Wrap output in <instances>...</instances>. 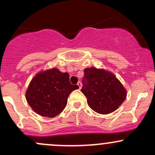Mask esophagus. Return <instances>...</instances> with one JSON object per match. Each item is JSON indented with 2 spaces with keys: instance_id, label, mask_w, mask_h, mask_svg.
Instances as JSON below:
<instances>
[{
  "instance_id": "esophagus-1",
  "label": "esophagus",
  "mask_w": 155,
  "mask_h": 155,
  "mask_svg": "<svg viewBox=\"0 0 155 155\" xmlns=\"http://www.w3.org/2000/svg\"><path fill=\"white\" fill-rule=\"evenodd\" d=\"M77 85H78V87H79V89H81V87H82V84H81V83L80 82V81H79V82L77 83Z\"/></svg>"
}]
</instances>
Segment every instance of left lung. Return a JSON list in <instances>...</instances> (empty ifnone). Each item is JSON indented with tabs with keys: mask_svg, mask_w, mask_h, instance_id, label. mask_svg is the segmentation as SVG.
Wrapping results in <instances>:
<instances>
[{
	"mask_svg": "<svg viewBox=\"0 0 155 155\" xmlns=\"http://www.w3.org/2000/svg\"><path fill=\"white\" fill-rule=\"evenodd\" d=\"M84 72L81 91L87 97L88 106L93 111L107 114L122 105L127 92L112 73L96 68H87Z\"/></svg>",
	"mask_w": 155,
	"mask_h": 155,
	"instance_id": "8db88e82",
	"label": "left lung"
}]
</instances>
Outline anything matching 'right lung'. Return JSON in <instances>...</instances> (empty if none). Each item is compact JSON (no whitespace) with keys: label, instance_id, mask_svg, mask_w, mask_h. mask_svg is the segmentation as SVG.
I'll return each mask as SVG.
<instances>
[{"label":"right lung","instance_id":"1","mask_svg":"<svg viewBox=\"0 0 155 155\" xmlns=\"http://www.w3.org/2000/svg\"><path fill=\"white\" fill-rule=\"evenodd\" d=\"M79 89L69 81V74L54 68L39 72L31 80L26 100L35 113L51 118L60 114L73 90Z\"/></svg>","mask_w":155,"mask_h":155}]
</instances>
